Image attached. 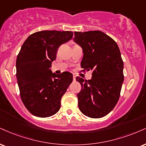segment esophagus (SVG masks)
I'll use <instances>...</instances> for the list:
<instances>
[{"label": "esophagus", "mask_w": 146, "mask_h": 146, "mask_svg": "<svg viewBox=\"0 0 146 146\" xmlns=\"http://www.w3.org/2000/svg\"><path fill=\"white\" fill-rule=\"evenodd\" d=\"M73 80H76V76H75V75H73Z\"/></svg>", "instance_id": "obj_1"}]
</instances>
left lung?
I'll use <instances>...</instances> for the list:
<instances>
[{
	"mask_svg": "<svg viewBox=\"0 0 146 146\" xmlns=\"http://www.w3.org/2000/svg\"><path fill=\"white\" fill-rule=\"evenodd\" d=\"M74 41L82 47V71H92L90 80L77 77L82 89L78 94L82 113L92 118L108 114L115 106L124 81L123 60L113 38L99 31L74 32Z\"/></svg>",
	"mask_w": 146,
	"mask_h": 146,
	"instance_id": "8db88e82",
	"label": "left lung"
}]
</instances>
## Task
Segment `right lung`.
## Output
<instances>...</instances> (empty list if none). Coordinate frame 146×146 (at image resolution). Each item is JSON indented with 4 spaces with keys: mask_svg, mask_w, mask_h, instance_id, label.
Segmentation results:
<instances>
[{
    "mask_svg": "<svg viewBox=\"0 0 146 146\" xmlns=\"http://www.w3.org/2000/svg\"><path fill=\"white\" fill-rule=\"evenodd\" d=\"M73 36L71 31H42L30 35L21 47L16 60L17 84L24 106L35 116H52L60 108L73 75H56L50 67L58 48Z\"/></svg>",
    "mask_w": 146,
    "mask_h": 146,
    "instance_id": "add662e5",
    "label": "right lung"
}]
</instances>
